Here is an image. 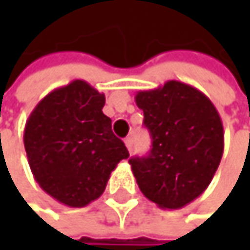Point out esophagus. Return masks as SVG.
I'll return each instance as SVG.
<instances>
[{
    "mask_svg": "<svg viewBox=\"0 0 250 250\" xmlns=\"http://www.w3.org/2000/svg\"><path fill=\"white\" fill-rule=\"evenodd\" d=\"M124 144H126L127 150H129V151H132V147H133V141H132V138H130V136L124 139Z\"/></svg>",
    "mask_w": 250,
    "mask_h": 250,
    "instance_id": "obj_1",
    "label": "esophagus"
}]
</instances>
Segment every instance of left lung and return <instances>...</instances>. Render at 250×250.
<instances>
[{
    "label": "left lung",
    "mask_w": 250,
    "mask_h": 250,
    "mask_svg": "<svg viewBox=\"0 0 250 250\" xmlns=\"http://www.w3.org/2000/svg\"><path fill=\"white\" fill-rule=\"evenodd\" d=\"M135 100L153 139L147 157L129 160L136 183L160 208H183L208 188L219 168L220 115L204 93L180 81L138 91Z\"/></svg>",
    "instance_id": "left-lung-1"
}]
</instances>
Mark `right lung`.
Listing matches in <instances>:
<instances>
[{
	"instance_id": "add662e5",
	"label": "right lung",
	"mask_w": 250,
	"mask_h": 250,
	"mask_svg": "<svg viewBox=\"0 0 250 250\" xmlns=\"http://www.w3.org/2000/svg\"><path fill=\"white\" fill-rule=\"evenodd\" d=\"M104 94L75 79L44 96L25 124L23 146L39 186L58 203L85 207L106 188L124 142L103 114Z\"/></svg>"
}]
</instances>
